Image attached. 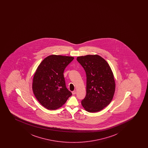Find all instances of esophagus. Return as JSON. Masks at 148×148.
<instances>
[{"label":"esophagus","mask_w":148,"mask_h":148,"mask_svg":"<svg viewBox=\"0 0 148 148\" xmlns=\"http://www.w3.org/2000/svg\"><path fill=\"white\" fill-rule=\"evenodd\" d=\"M72 94H73V95H75L76 94V91H73L72 92Z\"/></svg>","instance_id":"obj_1"}]
</instances>
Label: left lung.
<instances>
[{
	"instance_id": "obj_1",
	"label": "left lung",
	"mask_w": 148,
	"mask_h": 148,
	"mask_svg": "<svg viewBox=\"0 0 148 148\" xmlns=\"http://www.w3.org/2000/svg\"><path fill=\"white\" fill-rule=\"evenodd\" d=\"M77 60L86 75V95L82 106L88 112L100 111L110 103L115 92L112 71L105 60L98 55L77 57Z\"/></svg>"
}]
</instances>
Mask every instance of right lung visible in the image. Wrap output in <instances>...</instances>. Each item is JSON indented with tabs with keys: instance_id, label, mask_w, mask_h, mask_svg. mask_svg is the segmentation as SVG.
<instances>
[{
	"instance_id": "obj_1",
	"label": "right lung",
	"mask_w": 148,
	"mask_h": 148,
	"mask_svg": "<svg viewBox=\"0 0 148 148\" xmlns=\"http://www.w3.org/2000/svg\"><path fill=\"white\" fill-rule=\"evenodd\" d=\"M74 58L52 55L41 62L33 78L32 90L38 101L48 110L61 107L72 95L66 88L65 68Z\"/></svg>"
}]
</instances>
